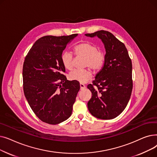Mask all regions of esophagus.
<instances>
[{
	"instance_id": "obj_1",
	"label": "esophagus",
	"mask_w": 157,
	"mask_h": 157,
	"mask_svg": "<svg viewBox=\"0 0 157 157\" xmlns=\"http://www.w3.org/2000/svg\"><path fill=\"white\" fill-rule=\"evenodd\" d=\"M80 89L81 90H84V89H85V88H86V86L84 85V84H82V83H80Z\"/></svg>"
}]
</instances>
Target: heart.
<instances>
[{
    "mask_svg": "<svg viewBox=\"0 0 157 157\" xmlns=\"http://www.w3.org/2000/svg\"><path fill=\"white\" fill-rule=\"evenodd\" d=\"M74 52L78 55L85 58L84 65L94 71L101 69L104 63V55L98 51V47L90 43H81L74 48ZM63 65L66 69L71 70L73 68V57L69 52H65L61 56ZM71 80L76 81L81 83H85L92 78V73L89 70L75 69L69 74Z\"/></svg>",
    "mask_w": 157,
    "mask_h": 157,
    "instance_id": "heart-1",
    "label": "heart"
}]
</instances>
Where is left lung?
Returning <instances> with one entry per match:
<instances>
[{
    "mask_svg": "<svg viewBox=\"0 0 157 157\" xmlns=\"http://www.w3.org/2000/svg\"><path fill=\"white\" fill-rule=\"evenodd\" d=\"M85 36L99 38L105 50L102 67L97 73L93 85L87 86L92 94L88 102V110L97 118L113 119L125 109L131 96V60L125 44L111 32L99 30Z\"/></svg>",
    "mask_w": 157,
    "mask_h": 157,
    "instance_id": "left-lung-1",
    "label": "left lung"
}]
</instances>
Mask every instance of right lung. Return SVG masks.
<instances>
[{
  "instance_id": "obj_1",
  "label": "right lung",
  "mask_w": 157,
  "mask_h": 157,
  "mask_svg": "<svg viewBox=\"0 0 157 157\" xmlns=\"http://www.w3.org/2000/svg\"><path fill=\"white\" fill-rule=\"evenodd\" d=\"M78 35L40 37L23 63L25 96L36 116L49 124H59L71 117L80 89L78 81L67 80L63 74L61 60L66 46Z\"/></svg>"
}]
</instances>
